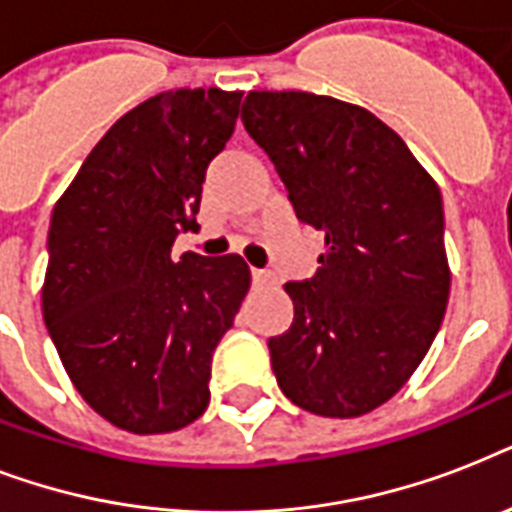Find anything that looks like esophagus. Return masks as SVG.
I'll list each match as a JSON object with an SVG mask.
<instances>
[{"label": "esophagus", "mask_w": 512, "mask_h": 512, "mask_svg": "<svg viewBox=\"0 0 512 512\" xmlns=\"http://www.w3.org/2000/svg\"><path fill=\"white\" fill-rule=\"evenodd\" d=\"M252 281H255L257 287H268V284H273L276 281V276H273L271 271H252Z\"/></svg>", "instance_id": "1"}]
</instances>
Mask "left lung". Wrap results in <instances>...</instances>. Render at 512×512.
Returning <instances> with one entry per match:
<instances>
[{
	"instance_id": "obj_1",
	"label": "left lung",
	"mask_w": 512,
	"mask_h": 512,
	"mask_svg": "<svg viewBox=\"0 0 512 512\" xmlns=\"http://www.w3.org/2000/svg\"><path fill=\"white\" fill-rule=\"evenodd\" d=\"M241 122L297 220L327 244L319 271L284 287L295 319L268 340L279 388L321 417L372 412L412 377L444 321L441 191L404 140L353 103L249 92Z\"/></svg>"
}]
</instances>
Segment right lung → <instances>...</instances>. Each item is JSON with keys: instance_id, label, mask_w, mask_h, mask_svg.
Returning <instances> with one entry per match:
<instances>
[{"instance_id": "right-lung-1", "label": "right lung", "mask_w": 512, "mask_h": 512, "mask_svg": "<svg viewBox=\"0 0 512 512\" xmlns=\"http://www.w3.org/2000/svg\"><path fill=\"white\" fill-rule=\"evenodd\" d=\"M241 92L170 90L124 114L52 209L42 313L74 388L138 436L191 425L209 404L217 342L249 289L239 255L172 257L196 231L209 162Z\"/></svg>"}]
</instances>
